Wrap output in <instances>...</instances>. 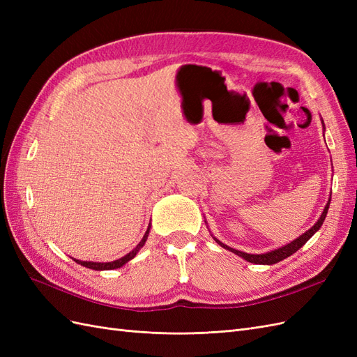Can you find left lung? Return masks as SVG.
Wrapping results in <instances>:
<instances>
[{
	"mask_svg": "<svg viewBox=\"0 0 357 357\" xmlns=\"http://www.w3.org/2000/svg\"><path fill=\"white\" fill-rule=\"evenodd\" d=\"M323 123V122H321ZM323 128H325V125H323ZM329 204H331V199L328 201V204L325 205V210H323V213H321V215H320V219L314 223V226H312V228H310L305 234H302L301 236H298L296 240H294L291 243H289V244H286V245H283V247H278V248H275V250H271V252H266V253H262V255H250V253H244V252H240V250H235V248H232V247H228L226 244H223V243H220L218 238H214V241L218 243V244H220L223 248H226V250H229V252H232V253H235V255H238L240 257H243V259H245L247 262H252V264H256V265H274V264H277V262H280V261H283V259H286V257H289L290 255H294L295 252H298L299 248L304 245L312 235H314L320 228H321V225H323V222H325V219H326V214H328V210H329Z\"/></svg>",
	"mask_w": 357,
	"mask_h": 357,
	"instance_id": "1",
	"label": "left lung"
}]
</instances>
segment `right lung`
I'll return each instance as SVG.
<instances>
[{
	"label": "right lung",
	"instance_id": "obj_1",
	"mask_svg": "<svg viewBox=\"0 0 357 357\" xmlns=\"http://www.w3.org/2000/svg\"><path fill=\"white\" fill-rule=\"evenodd\" d=\"M149 232H150V225H149V228H147V231H146V234H144V236H143V240L138 243V245L134 248V250H132V252H129V253H128V255H125L123 257L117 259V261H113V262H86V261H79V259H74V261L77 262L79 265H82V266L95 269V271H105V269H116V268H121V266H123L125 264H128L129 261H131V259H134V257H135V255L138 253L139 248H142V247L144 245V243L147 241Z\"/></svg>",
	"mask_w": 357,
	"mask_h": 357
}]
</instances>
